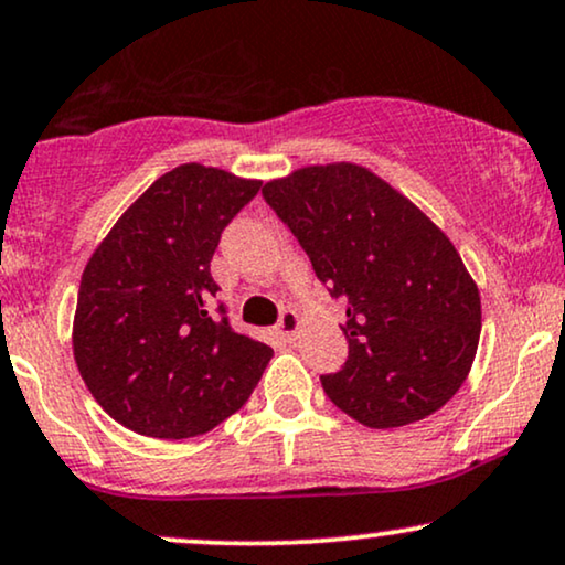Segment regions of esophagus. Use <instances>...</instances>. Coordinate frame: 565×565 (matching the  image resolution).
<instances>
[{"instance_id":"esophagus-1","label":"esophagus","mask_w":565,"mask_h":565,"mask_svg":"<svg viewBox=\"0 0 565 565\" xmlns=\"http://www.w3.org/2000/svg\"><path fill=\"white\" fill-rule=\"evenodd\" d=\"M276 331H278V334H281L284 339H295L297 331H300V316H297V310L284 308L281 316H278Z\"/></svg>"}]
</instances>
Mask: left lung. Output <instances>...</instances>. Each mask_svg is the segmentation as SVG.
Wrapping results in <instances>:
<instances>
[{
  "mask_svg": "<svg viewBox=\"0 0 565 565\" xmlns=\"http://www.w3.org/2000/svg\"><path fill=\"white\" fill-rule=\"evenodd\" d=\"M263 196L344 305L348 360L321 376L331 403L371 429L439 411L466 382L481 331L479 289L450 239L350 162L302 168Z\"/></svg>",
  "mask_w": 565,
  "mask_h": 565,
  "instance_id": "left-lung-1",
  "label": "left lung"
}]
</instances>
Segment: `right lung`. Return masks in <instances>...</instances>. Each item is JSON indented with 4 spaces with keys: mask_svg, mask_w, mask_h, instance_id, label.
Masks as SVG:
<instances>
[{
    "mask_svg": "<svg viewBox=\"0 0 565 565\" xmlns=\"http://www.w3.org/2000/svg\"><path fill=\"white\" fill-rule=\"evenodd\" d=\"M260 192L189 162L160 175L88 260L73 352L107 416L158 439L215 429L247 403L274 358L234 331L210 276L223 228Z\"/></svg>",
    "mask_w": 565,
    "mask_h": 565,
    "instance_id": "obj_1",
    "label": "right lung"
}]
</instances>
